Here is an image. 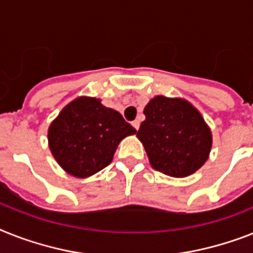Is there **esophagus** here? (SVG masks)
I'll return each instance as SVG.
<instances>
[{"label":"esophagus","instance_id":"34e87169","mask_svg":"<svg viewBox=\"0 0 253 253\" xmlns=\"http://www.w3.org/2000/svg\"><path fill=\"white\" fill-rule=\"evenodd\" d=\"M131 125H133V126H134V128L137 129V130H138V128H139V122H138V120H134V122L131 123Z\"/></svg>","mask_w":253,"mask_h":253}]
</instances>
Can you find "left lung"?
Returning <instances> with one entry per match:
<instances>
[{"mask_svg": "<svg viewBox=\"0 0 253 253\" xmlns=\"http://www.w3.org/2000/svg\"><path fill=\"white\" fill-rule=\"evenodd\" d=\"M137 137L152 168L172 177L197 172L210 155L212 135L202 115L183 99L155 97L143 111Z\"/></svg>", "mask_w": 253, "mask_h": 253, "instance_id": "obj_1", "label": "left lung"}]
</instances>
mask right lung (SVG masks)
Masks as SVG:
<instances>
[{
	"instance_id": "add662e5",
	"label": "right lung",
	"mask_w": 253,
	"mask_h": 253,
	"mask_svg": "<svg viewBox=\"0 0 253 253\" xmlns=\"http://www.w3.org/2000/svg\"><path fill=\"white\" fill-rule=\"evenodd\" d=\"M135 129L99 99L81 97L62 110L49 128V145L72 176L89 177L112 162L116 147Z\"/></svg>"
}]
</instances>
